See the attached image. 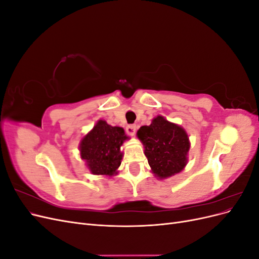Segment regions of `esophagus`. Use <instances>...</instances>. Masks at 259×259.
I'll use <instances>...</instances> for the list:
<instances>
[{
    "mask_svg": "<svg viewBox=\"0 0 259 259\" xmlns=\"http://www.w3.org/2000/svg\"><path fill=\"white\" fill-rule=\"evenodd\" d=\"M136 132V125L135 124H130L126 126V133L131 136H134Z\"/></svg>",
    "mask_w": 259,
    "mask_h": 259,
    "instance_id": "esophagus-1",
    "label": "esophagus"
}]
</instances>
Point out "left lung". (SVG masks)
Masks as SVG:
<instances>
[{"mask_svg": "<svg viewBox=\"0 0 259 259\" xmlns=\"http://www.w3.org/2000/svg\"><path fill=\"white\" fill-rule=\"evenodd\" d=\"M137 137L145 147V155L155 177L174 176L187 165L189 137L179 125L158 115L150 125L138 130Z\"/></svg>", "mask_w": 259, "mask_h": 259, "instance_id": "obj_1", "label": "left lung"}]
</instances>
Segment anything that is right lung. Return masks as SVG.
<instances>
[{"mask_svg":"<svg viewBox=\"0 0 259 259\" xmlns=\"http://www.w3.org/2000/svg\"><path fill=\"white\" fill-rule=\"evenodd\" d=\"M127 138L122 127L111 126L106 121L99 120L81 140V159L85 160L94 175H116L123 155L121 146Z\"/></svg>","mask_w":259,"mask_h":259,"instance_id":"obj_1","label":"right lung"}]
</instances>
